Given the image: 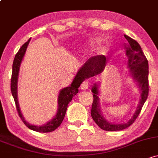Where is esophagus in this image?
Masks as SVG:
<instances>
[{
	"label": "esophagus",
	"instance_id": "esophagus-1",
	"mask_svg": "<svg viewBox=\"0 0 158 158\" xmlns=\"http://www.w3.org/2000/svg\"><path fill=\"white\" fill-rule=\"evenodd\" d=\"M88 86H89V84H88L87 81H84V82L81 84V88L83 89V90H85V89H88Z\"/></svg>",
	"mask_w": 158,
	"mask_h": 158
}]
</instances>
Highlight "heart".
Here are the masks:
<instances>
[{
	"instance_id": "obj_1",
	"label": "heart",
	"mask_w": 158,
	"mask_h": 158,
	"mask_svg": "<svg viewBox=\"0 0 158 158\" xmlns=\"http://www.w3.org/2000/svg\"><path fill=\"white\" fill-rule=\"evenodd\" d=\"M99 42H100V39H98V38H93L89 40V44H90L91 45H96L97 44H99ZM107 51H108V48H107L106 46H104V47H100L98 52H99V54H104L106 53Z\"/></svg>"
}]
</instances>
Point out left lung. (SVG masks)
Segmentation results:
<instances>
[{
	"mask_svg": "<svg viewBox=\"0 0 158 158\" xmlns=\"http://www.w3.org/2000/svg\"><path fill=\"white\" fill-rule=\"evenodd\" d=\"M124 37L128 41V44H125L126 55L128 57L127 65H128L129 70H130L132 77L135 82H137L139 88L140 89L141 99L136 111L134 113L132 118H130L128 121L126 123H111L107 120L102 114L99 98L98 96L99 85L97 84H94L91 89V91L93 93L91 116L96 124L102 130H106V131H120L133 124L140 114L142 106L145 104L148 96V62L138 42L126 35H124ZM107 60L108 59L104 56H97L92 57L88 59L85 64L79 69L77 74L84 80L97 75L103 72L106 67Z\"/></svg>",
	"mask_w": 158,
	"mask_h": 158,
	"instance_id": "left-lung-1",
	"label": "left lung"
}]
</instances>
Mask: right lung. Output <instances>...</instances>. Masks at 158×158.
I'll return each instance as SVG.
<instances>
[{
    "label": "right lung",
    "mask_w": 158,
    "mask_h": 158,
    "mask_svg": "<svg viewBox=\"0 0 158 158\" xmlns=\"http://www.w3.org/2000/svg\"><path fill=\"white\" fill-rule=\"evenodd\" d=\"M30 40H31V38L26 43H25L22 46L21 48L19 49V50L15 56L13 63V72H12L11 77V93L12 95H13V99H14L15 103H16V108L18 111L19 115V118L23 120L25 126L31 129V130H34V131L39 132V133H50V132L54 131L56 129H57L60 126L62 120L65 118L68 105L72 101V98L78 93L79 86H81V84H82V82L84 80L81 78L77 73L74 80H73L72 84L69 86H67V87H65L61 89L58 96V110H57V113L51 120H50L46 124L42 125V126H35V125H31L29 123H28L25 120V118H23V114H22L21 111H20L19 106L17 99V84L20 65H21L22 61H23L25 52H26L27 47H28Z\"/></svg>",
    "instance_id": "obj_1"
}]
</instances>
